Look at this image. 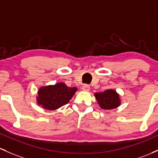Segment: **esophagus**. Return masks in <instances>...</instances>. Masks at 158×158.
<instances>
[{"instance_id": "1", "label": "esophagus", "mask_w": 158, "mask_h": 158, "mask_svg": "<svg viewBox=\"0 0 158 158\" xmlns=\"http://www.w3.org/2000/svg\"><path fill=\"white\" fill-rule=\"evenodd\" d=\"M82 89L84 91H89L90 89V86L88 84H84L82 86Z\"/></svg>"}]
</instances>
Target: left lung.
Here are the masks:
<instances>
[{
    "label": "left lung",
    "mask_w": 158,
    "mask_h": 158,
    "mask_svg": "<svg viewBox=\"0 0 158 158\" xmlns=\"http://www.w3.org/2000/svg\"><path fill=\"white\" fill-rule=\"evenodd\" d=\"M95 98L104 110H113L121 104L119 95L113 89H107L102 93H95Z\"/></svg>",
    "instance_id": "1"
}]
</instances>
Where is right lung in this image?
Listing matches in <instances>:
<instances>
[{"label":"right lung","mask_w":158,"mask_h":158,"mask_svg":"<svg viewBox=\"0 0 158 158\" xmlns=\"http://www.w3.org/2000/svg\"><path fill=\"white\" fill-rule=\"evenodd\" d=\"M77 90L76 87H68L64 83L42 86L38 91L37 103L44 109L54 110L69 103Z\"/></svg>","instance_id":"obj_1"}]
</instances>
